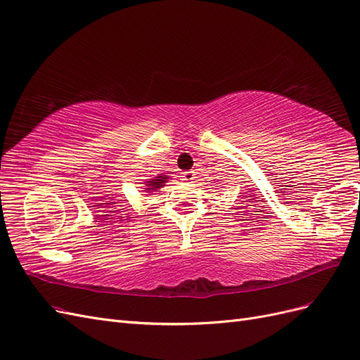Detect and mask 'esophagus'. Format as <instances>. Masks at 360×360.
<instances>
[{
	"label": "esophagus",
	"instance_id": "1",
	"mask_svg": "<svg viewBox=\"0 0 360 360\" xmlns=\"http://www.w3.org/2000/svg\"><path fill=\"white\" fill-rule=\"evenodd\" d=\"M181 178H182V181H186V182H191L194 178H196V172H194V170L184 172V173L181 174Z\"/></svg>",
	"mask_w": 360,
	"mask_h": 360
}]
</instances>
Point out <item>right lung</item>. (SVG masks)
I'll return each instance as SVG.
<instances>
[{
    "instance_id": "obj_1",
    "label": "right lung",
    "mask_w": 360,
    "mask_h": 360,
    "mask_svg": "<svg viewBox=\"0 0 360 360\" xmlns=\"http://www.w3.org/2000/svg\"><path fill=\"white\" fill-rule=\"evenodd\" d=\"M166 176H157V179H152V181H148V188H146V191H150V190H158V188H161L162 187V184L166 182Z\"/></svg>"
}]
</instances>
